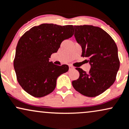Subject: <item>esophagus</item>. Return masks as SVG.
Instances as JSON below:
<instances>
[{"label": "esophagus", "instance_id": "esophagus-1", "mask_svg": "<svg viewBox=\"0 0 129 129\" xmlns=\"http://www.w3.org/2000/svg\"><path fill=\"white\" fill-rule=\"evenodd\" d=\"M72 69H74V67L72 66H69V70H72Z\"/></svg>", "mask_w": 129, "mask_h": 129}]
</instances>
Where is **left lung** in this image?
Masks as SVG:
<instances>
[{"label": "left lung", "mask_w": 129, "mask_h": 129, "mask_svg": "<svg viewBox=\"0 0 129 129\" xmlns=\"http://www.w3.org/2000/svg\"><path fill=\"white\" fill-rule=\"evenodd\" d=\"M74 37L82 49V57L90 65L89 72L80 68L78 79L72 82L80 93L94 97L103 93L115 81L119 68L118 48L112 38L99 27L74 26Z\"/></svg>", "instance_id": "left-lung-1"}]
</instances>
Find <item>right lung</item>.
<instances>
[{
    "mask_svg": "<svg viewBox=\"0 0 129 129\" xmlns=\"http://www.w3.org/2000/svg\"><path fill=\"white\" fill-rule=\"evenodd\" d=\"M72 25L43 23L26 31L18 42L14 60L17 79L23 90L35 97L49 94L58 77L68 72L67 64L49 61L63 40L73 36Z\"/></svg>",
    "mask_w": 129,
    "mask_h": 129,
    "instance_id": "obj_1",
    "label": "right lung"
}]
</instances>
